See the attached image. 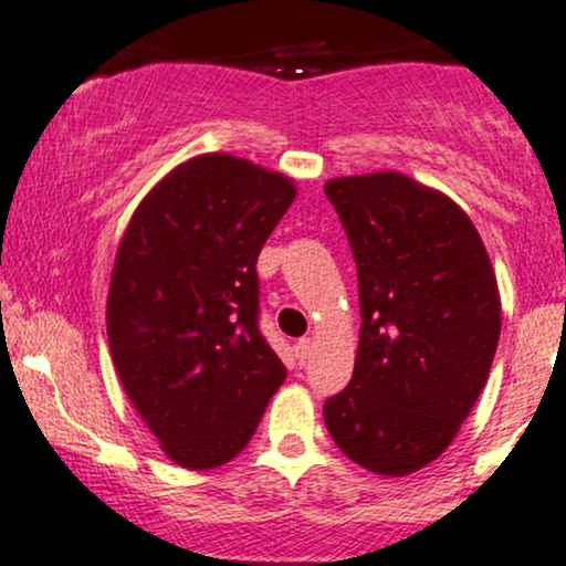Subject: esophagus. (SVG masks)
I'll return each mask as SVG.
<instances>
[{
    "label": "esophagus",
    "mask_w": 566,
    "mask_h": 566,
    "mask_svg": "<svg viewBox=\"0 0 566 566\" xmlns=\"http://www.w3.org/2000/svg\"><path fill=\"white\" fill-rule=\"evenodd\" d=\"M313 350H315V342L310 339V336H304V339L296 342V358H300L302 366L310 364V358H313Z\"/></svg>",
    "instance_id": "34e87169"
}]
</instances>
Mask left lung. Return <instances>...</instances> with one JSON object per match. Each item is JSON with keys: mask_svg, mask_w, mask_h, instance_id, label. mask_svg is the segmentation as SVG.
Wrapping results in <instances>:
<instances>
[{"mask_svg": "<svg viewBox=\"0 0 566 566\" xmlns=\"http://www.w3.org/2000/svg\"><path fill=\"white\" fill-rule=\"evenodd\" d=\"M358 266L353 379L323 403L353 462L406 475L433 462L484 390L500 339L486 249L452 200L401 174L328 181Z\"/></svg>", "mask_w": 566, "mask_h": 566, "instance_id": "obj_1", "label": "left lung"}]
</instances>
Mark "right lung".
<instances>
[{
    "label": "right lung",
    "mask_w": 566,
    "mask_h": 566,
    "mask_svg": "<svg viewBox=\"0 0 566 566\" xmlns=\"http://www.w3.org/2000/svg\"><path fill=\"white\" fill-rule=\"evenodd\" d=\"M296 189L230 155L179 165L133 213L106 302L130 403L189 471L243 452L285 366L259 328L256 259Z\"/></svg>",
    "instance_id": "right-lung-1"
}]
</instances>
